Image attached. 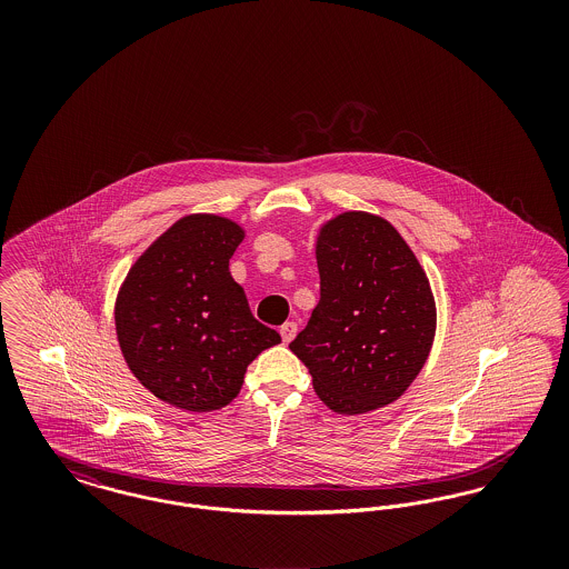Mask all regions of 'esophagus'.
Segmentation results:
<instances>
[{"mask_svg": "<svg viewBox=\"0 0 569 569\" xmlns=\"http://www.w3.org/2000/svg\"><path fill=\"white\" fill-rule=\"evenodd\" d=\"M297 322H286V325L281 326V328H279V332H281L283 343H290V341L297 337Z\"/></svg>", "mask_w": 569, "mask_h": 569, "instance_id": "1", "label": "esophagus"}]
</instances>
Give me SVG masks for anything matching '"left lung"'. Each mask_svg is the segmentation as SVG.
Masks as SVG:
<instances>
[{"label": "left lung", "mask_w": 569, "mask_h": 569, "mask_svg": "<svg viewBox=\"0 0 569 569\" xmlns=\"http://www.w3.org/2000/svg\"><path fill=\"white\" fill-rule=\"evenodd\" d=\"M316 258L320 302L290 350L337 413L397 401L433 346L435 298L420 262L386 219L362 211L330 219Z\"/></svg>", "instance_id": "8db88e82"}]
</instances>
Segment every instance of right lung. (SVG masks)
I'll return each mask as SVG.
<instances>
[{
  "label": "right lung",
  "instance_id": "add662e5",
  "mask_svg": "<svg viewBox=\"0 0 569 569\" xmlns=\"http://www.w3.org/2000/svg\"><path fill=\"white\" fill-rule=\"evenodd\" d=\"M243 228L226 217L172 223L128 272L114 326L138 381L170 406L213 411L243 386L249 362L281 341L230 274Z\"/></svg>",
  "mask_w": 569,
  "mask_h": 569
}]
</instances>
